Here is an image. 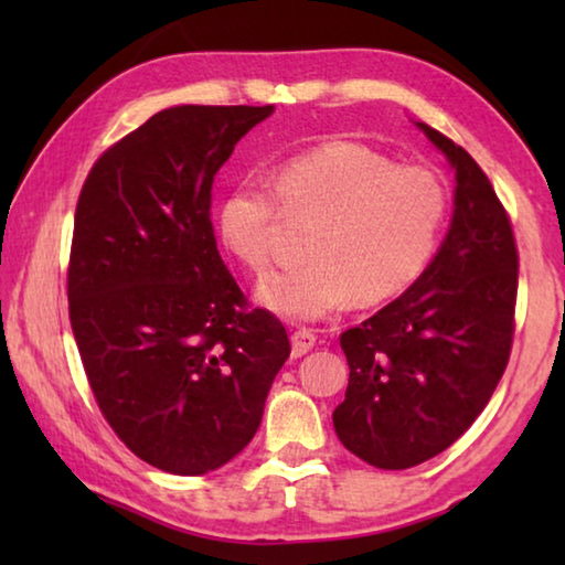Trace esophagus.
<instances>
[{"mask_svg":"<svg viewBox=\"0 0 565 565\" xmlns=\"http://www.w3.org/2000/svg\"><path fill=\"white\" fill-rule=\"evenodd\" d=\"M313 343H317V333H313V329H296L291 333V353L294 356H303V353H309L313 349Z\"/></svg>","mask_w":565,"mask_h":565,"instance_id":"34e87169","label":"esophagus"}]
</instances>
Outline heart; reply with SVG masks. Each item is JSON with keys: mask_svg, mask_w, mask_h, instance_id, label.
<instances>
[{"mask_svg": "<svg viewBox=\"0 0 565 565\" xmlns=\"http://www.w3.org/2000/svg\"><path fill=\"white\" fill-rule=\"evenodd\" d=\"M313 222L303 262L274 271L259 299L299 321L323 319L351 299L384 303L411 289L438 252L451 214V186L428 164H396L356 141H331L286 159L274 184L246 177L216 206L226 252L262 274L271 264L281 216Z\"/></svg>", "mask_w": 565, "mask_h": 565, "instance_id": "b5f03b06", "label": "heart"}]
</instances>
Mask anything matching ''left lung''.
Listing matches in <instances>:
<instances>
[{"instance_id": "8db88e82", "label": "left lung", "mask_w": 565, "mask_h": 565, "mask_svg": "<svg viewBox=\"0 0 565 565\" xmlns=\"http://www.w3.org/2000/svg\"><path fill=\"white\" fill-rule=\"evenodd\" d=\"M456 169V209L424 276L341 333L347 398L333 411L353 456L401 471L446 451L489 404L509 366L519 248L509 212L463 147L418 124Z\"/></svg>"}]
</instances>
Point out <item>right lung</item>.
<instances>
[{"label":"right lung","mask_w":565,"mask_h":565,"mask_svg":"<svg viewBox=\"0 0 565 565\" xmlns=\"http://www.w3.org/2000/svg\"><path fill=\"white\" fill-rule=\"evenodd\" d=\"M274 111L184 104L94 161L74 212L66 296L102 416L141 461L199 476L242 451L291 343L216 248L212 186Z\"/></svg>","instance_id":"1"}]
</instances>
